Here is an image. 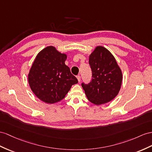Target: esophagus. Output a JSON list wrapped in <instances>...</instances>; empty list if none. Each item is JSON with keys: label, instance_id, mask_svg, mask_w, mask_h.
Masks as SVG:
<instances>
[{"label": "esophagus", "instance_id": "obj_1", "mask_svg": "<svg viewBox=\"0 0 152 152\" xmlns=\"http://www.w3.org/2000/svg\"><path fill=\"white\" fill-rule=\"evenodd\" d=\"M77 80H78V82H80V80H81V77H80V75L77 76Z\"/></svg>", "mask_w": 152, "mask_h": 152}]
</instances>
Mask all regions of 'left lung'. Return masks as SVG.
<instances>
[{"mask_svg": "<svg viewBox=\"0 0 152 152\" xmlns=\"http://www.w3.org/2000/svg\"><path fill=\"white\" fill-rule=\"evenodd\" d=\"M92 78L81 84L89 102L100 105L114 99L120 91L123 74L114 56L103 46H97L89 55Z\"/></svg>", "mask_w": 152, "mask_h": 152, "instance_id": "1", "label": "left lung"}]
</instances>
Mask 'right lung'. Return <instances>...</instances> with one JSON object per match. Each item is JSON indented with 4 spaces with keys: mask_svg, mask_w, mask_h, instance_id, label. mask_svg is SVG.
Wrapping results in <instances>:
<instances>
[{
    "mask_svg": "<svg viewBox=\"0 0 152 152\" xmlns=\"http://www.w3.org/2000/svg\"><path fill=\"white\" fill-rule=\"evenodd\" d=\"M67 56L54 46H48L38 53L28 74L31 91L43 102L53 104L60 102L78 82L65 61Z\"/></svg>",
    "mask_w": 152,
    "mask_h": 152,
    "instance_id": "1",
    "label": "right lung"
}]
</instances>
